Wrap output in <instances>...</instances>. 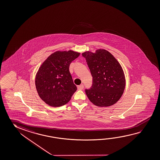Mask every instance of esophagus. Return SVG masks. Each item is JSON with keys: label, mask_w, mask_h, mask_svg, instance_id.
I'll list each match as a JSON object with an SVG mask.
<instances>
[{"label": "esophagus", "mask_w": 160, "mask_h": 160, "mask_svg": "<svg viewBox=\"0 0 160 160\" xmlns=\"http://www.w3.org/2000/svg\"><path fill=\"white\" fill-rule=\"evenodd\" d=\"M83 84H81V85H79V86H78V87H77V88H78V90H82V89H83Z\"/></svg>", "instance_id": "obj_1"}]
</instances>
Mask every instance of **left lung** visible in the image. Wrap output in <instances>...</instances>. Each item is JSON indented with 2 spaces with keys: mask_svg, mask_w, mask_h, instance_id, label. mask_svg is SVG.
<instances>
[{
  "mask_svg": "<svg viewBox=\"0 0 160 160\" xmlns=\"http://www.w3.org/2000/svg\"><path fill=\"white\" fill-rule=\"evenodd\" d=\"M93 77L92 86L86 89L89 101L97 106L115 104L123 93L126 79L122 67L108 51L99 49L95 53H82Z\"/></svg>",
  "mask_w": 160,
  "mask_h": 160,
  "instance_id": "obj_1",
  "label": "left lung"
}]
</instances>
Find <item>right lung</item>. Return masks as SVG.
Masks as SVG:
<instances>
[{"instance_id": "obj_1", "label": "right lung", "mask_w": 160, "mask_h": 160, "mask_svg": "<svg viewBox=\"0 0 160 160\" xmlns=\"http://www.w3.org/2000/svg\"><path fill=\"white\" fill-rule=\"evenodd\" d=\"M79 55L72 50L56 51L41 64L36 74V89L49 106L58 107L67 104L76 91L69 67Z\"/></svg>"}]
</instances>
